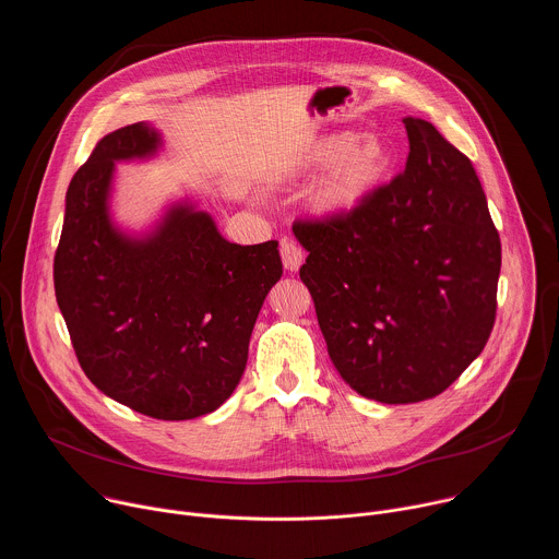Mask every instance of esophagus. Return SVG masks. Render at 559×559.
I'll return each instance as SVG.
<instances>
[{
  "label": "esophagus",
  "mask_w": 559,
  "mask_h": 559,
  "mask_svg": "<svg viewBox=\"0 0 559 559\" xmlns=\"http://www.w3.org/2000/svg\"><path fill=\"white\" fill-rule=\"evenodd\" d=\"M281 259H283L285 270L298 272V267L305 261V252L296 241H292V238H283V241H281Z\"/></svg>",
  "instance_id": "34e87169"
}]
</instances>
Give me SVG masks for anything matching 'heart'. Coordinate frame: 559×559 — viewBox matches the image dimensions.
<instances>
[{"mask_svg": "<svg viewBox=\"0 0 559 559\" xmlns=\"http://www.w3.org/2000/svg\"><path fill=\"white\" fill-rule=\"evenodd\" d=\"M307 162L316 170H328L311 194L313 207L323 214H345L356 210L380 186L391 156L376 136L336 132L318 139Z\"/></svg>", "mask_w": 559, "mask_h": 559, "instance_id": "obj_1", "label": "heart"}]
</instances>
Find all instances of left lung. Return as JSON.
<instances>
[{"label": "left lung", "instance_id": "1", "mask_svg": "<svg viewBox=\"0 0 559 559\" xmlns=\"http://www.w3.org/2000/svg\"><path fill=\"white\" fill-rule=\"evenodd\" d=\"M407 168L356 210L298 218L300 267L330 358L371 401L442 393L485 349L498 309L500 234L468 158L403 119Z\"/></svg>", "mask_w": 559, "mask_h": 559}]
</instances>
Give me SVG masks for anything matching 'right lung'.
<instances>
[{
	"instance_id": "1",
	"label": "right lung",
	"mask_w": 559,
	"mask_h": 559,
	"mask_svg": "<svg viewBox=\"0 0 559 559\" xmlns=\"http://www.w3.org/2000/svg\"><path fill=\"white\" fill-rule=\"evenodd\" d=\"M162 145L147 123L106 134L66 192L55 296L91 382L156 420L218 409L241 380L267 292L283 274L278 243L236 246L192 205H175L150 236L108 216L115 162Z\"/></svg>"
}]
</instances>
